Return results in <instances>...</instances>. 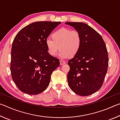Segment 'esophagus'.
<instances>
[{"instance_id":"obj_1","label":"esophagus","mask_w":120,"mask_h":120,"mask_svg":"<svg viewBox=\"0 0 120 120\" xmlns=\"http://www.w3.org/2000/svg\"><path fill=\"white\" fill-rule=\"evenodd\" d=\"M60 65H63V64H66V62L64 61H62V60H60Z\"/></svg>"}]
</instances>
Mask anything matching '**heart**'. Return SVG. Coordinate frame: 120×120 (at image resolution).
Returning <instances> with one entry per match:
<instances>
[{
    "label": "heart",
    "mask_w": 120,
    "mask_h": 120,
    "mask_svg": "<svg viewBox=\"0 0 120 120\" xmlns=\"http://www.w3.org/2000/svg\"><path fill=\"white\" fill-rule=\"evenodd\" d=\"M51 37L52 39L49 38L45 41L46 47L50 56H56L59 49V56L64 59L75 56L79 51L82 37L77 31L61 28L54 31Z\"/></svg>",
    "instance_id": "obj_1"
}]
</instances>
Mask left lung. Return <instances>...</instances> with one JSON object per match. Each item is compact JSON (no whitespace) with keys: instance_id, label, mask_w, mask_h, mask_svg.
I'll return each instance as SVG.
<instances>
[{"instance_id":"1","label":"left lung","mask_w":120,"mask_h":120,"mask_svg":"<svg viewBox=\"0 0 120 120\" xmlns=\"http://www.w3.org/2000/svg\"><path fill=\"white\" fill-rule=\"evenodd\" d=\"M80 33L82 45L76 56L68 61L69 86L75 94L86 96L101 88L108 68L106 46L101 35L87 24L65 23Z\"/></svg>"}]
</instances>
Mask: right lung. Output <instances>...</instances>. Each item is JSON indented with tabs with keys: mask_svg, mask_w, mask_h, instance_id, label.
<instances>
[{
	"mask_svg": "<svg viewBox=\"0 0 120 120\" xmlns=\"http://www.w3.org/2000/svg\"><path fill=\"white\" fill-rule=\"evenodd\" d=\"M59 22H37L20 30L13 41L11 52L12 78L20 90L36 95L45 90L51 75L60 65L50 56L45 41Z\"/></svg>",
	"mask_w": 120,
	"mask_h": 120,
	"instance_id": "right-lung-1",
	"label": "right lung"
}]
</instances>
